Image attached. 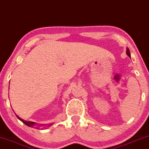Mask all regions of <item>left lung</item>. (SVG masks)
<instances>
[{"label": "left lung", "mask_w": 149, "mask_h": 149, "mask_svg": "<svg viewBox=\"0 0 149 149\" xmlns=\"http://www.w3.org/2000/svg\"><path fill=\"white\" fill-rule=\"evenodd\" d=\"M126 54H127V55L130 57V58H131V56H130V50H129V49H128V48H127V50H126Z\"/></svg>", "instance_id": "8db88e82"}]
</instances>
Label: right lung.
I'll list each match as a JSON object with an SVG mask.
<instances>
[{"label": "right lung", "instance_id": "right-lung-1", "mask_svg": "<svg viewBox=\"0 0 149 149\" xmlns=\"http://www.w3.org/2000/svg\"><path fill=\"white\" fill-rule=\"evenodd\" d=\"M15 115H16V117H17L18 119H19L20 121H21L22 122H23V123H24V124H26V125L29 126V127H35L36 128H38V129H39V127H40V126H42V125H42V124H40V125H38V124L36 123L35 122L26 121H25V120L21 119V118H20L18 115H16V114H15ZM52 125H53V124H50L49 126Z\"/></svg>", "mask_w": 149, "mask_h": 149}]
</instances>
